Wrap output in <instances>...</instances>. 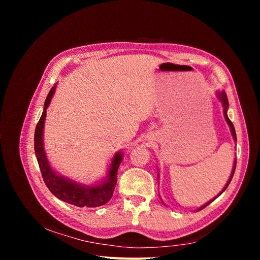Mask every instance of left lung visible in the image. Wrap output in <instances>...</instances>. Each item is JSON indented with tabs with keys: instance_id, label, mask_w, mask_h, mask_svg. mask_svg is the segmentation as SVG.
<instances>
[{
	"instance_id": "obj_1",
	"label": "left lung",
	"mask_w": 260,
	"mask_h": 260,
	"mask_svg": "<svg viewBox=\"0 0 260 260\" xmlns=\"http://www.w3.org/2000/svg\"><path fill=\"white\" fill-rule=\"evenodd\" d=\"M217 95H218V99L221 101V103H222V106H223V114H224V118H225V120H226V122H228V124H229V127H230V129H231V133H232V137H233V139H234V141H237V135H235V129H234V127H233V123L231 122V120L229 119V117H228V115H226V112H228V107H229V102H228V98H226V94H225V92L224 91H222V92H218L217 93ZM235 165H237V160H234V165H233V169H232V172H231V176H230V178H229V180H228V182H226V184H225V186L223 187V190L220 192L215 199H212V200H210L208 203H206L205 205H203L201 208H199L198 209V211L199 210H202L203 208H205L206 206H208L209 204L211 203V202H214L218 196H220L221 195L223 192H224V190L225 188L228 187V185L230 184V182H231V180H232V177H233V175H234V171H235Z\"/></svg>"
}]
</instances>
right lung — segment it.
I'll return each mask as SVG.
<instances>
[{
    "label": "right lung",
    "instance_id": "1",
    "mask_svg": "<svg viewBox=\"0 0 260 260\" xmlns=\"http://www.w3.org/2000/svg\"><path fill=\"white\" fill-rule=\"evenodd\" d=\"M56 85L52 86L48 98L44 102V109L42 116L39 120L35 131V152L40 167L42 178L49 190L60 201L72 204L77 207H99L112 199L115 186L117 183V172L122 160V153L118 152L113 157L112 164L109 166L108 174L104 180L94 185L85 186L67 178L61 177L55 172L46 158V154L43 146V129L46 116V108L49 107Z\"/></svg>",
    "mask_w": 260,
    "mask_h": 260
}]
</instances>
